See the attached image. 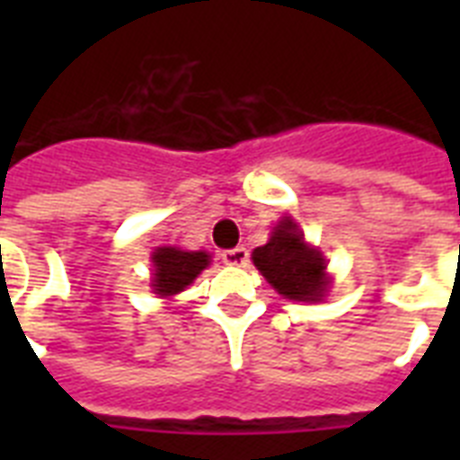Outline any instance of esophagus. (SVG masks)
<instances>
[{"label":"esophagus","mask_w":460,"mask_h":460,"mask_svg":"<svg viewBox=\"0 0 460 460\" xmlns=\"http://www.w3.org/2000/svg\"><path fill=\"white\" fill-rule=\"evenodd\" d=\"M222 262L231 267H241L248 262V251H245L243 245H238V248H231V251L222 252Z\"/></svg>","instance_id":"obj_1"}]
</instances>
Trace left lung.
<instances>
[{
	"label": "left lung",
	"mask_w": 460,
	"mask_h": 460,
	"mask_svg": "<svg viewBox=\"0 0 460 460\" xmlns=\"http://www.w3.org/2000/svg\"><path fill=\"white\" fill-rule=\"evenodd\" d=\"M252 265L288 301L317 303L327 296V262L317 248L305 243L291 217H284L270 241L252 251Z\"/></svg>",
	"instance_id": "obj_1"
}]
</instances>
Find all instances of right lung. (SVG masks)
<instances>
[{
  "label": "right lung",
  "instance_id": "1",
  "mask_svg": "<svg viewBox=\"0 0 460 460\" xmlns=\"http://www.w3.org/2000/svg\"><path fill=\"white\" fill-rule=\"evenodd\" d=\"M208 265L209 255L205 251H181L172 245L157 248L153 252V291L162 298L181 294Z\"/></svg>",
  "mask_w": 460,
  "mask_h": 460
}]
</instances>
